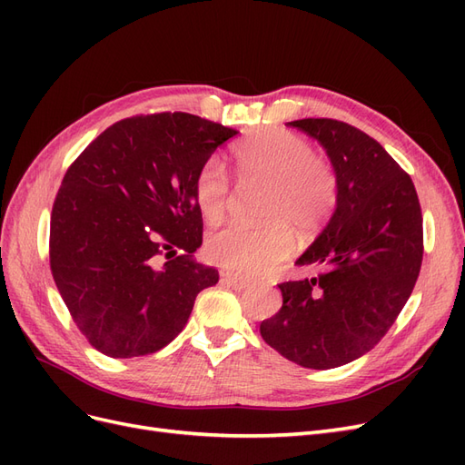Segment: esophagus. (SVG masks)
Masks as SVG:
<instances>
[{"label": "esophagus", "mask_w": 465, "mask_h": 465, "mask_svg": "<svg viewBox=\"0 0 465 465\" xmlns=\"http://www.w3.org/2000/svg\"><path fill=\"white\" fill-rule=\"evenodd\" d=\"M223 281H224V283H227L231 289H234V291H244V289H248V285H250L246 279L238 277V275H232V273H224V275H223Z\"/></svg>", "instance_id": "34e87169"}]
</instances>
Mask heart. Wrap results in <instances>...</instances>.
Returning <instances> with one entry per match:
<instances>
[{"mask_svg": "<svg viewBox=\"0 0 465 465\" xmlns=\"http://www.w3.org/2000/svg\"><path fill=\"white\" fill-rule=\"evenodd\" d=\"M238 174L246 184L270 188L260 221L263 227H224L207 238V258L238 275L270 272L292 250L289 229L301 234L318 231L337 202L331 164L312 153L304 137L265 128L236 147ZM234 192L227 168L217 157L207 159L193 180V202L207 224H219L232 203Z\"/></svg>", "mask_w": 465, "mask_h": 465, "instance_id": "1", "label": "heart"}]
</instances>
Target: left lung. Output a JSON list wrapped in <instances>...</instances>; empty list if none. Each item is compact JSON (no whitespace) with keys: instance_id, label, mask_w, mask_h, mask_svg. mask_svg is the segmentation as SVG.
Masks as SVG:
<instances>
[{"instance_id":"obj_1","label":"left lung","mask_w":465,"mask_h":465,"mask_svg":"<svg viewBox=\"0 0 465 465\" xmlns=\"http://www.w3.org/2000/svg\"><path fill=\"white\" fill-rule=\"evenodd\" d=\"M287 125L328 151L337 207L297 260L320 273L279 283L283 306L260 333L301 367L335 369L378 345L410 299L423 262V215L411 176L374 137L333 118Z\"/></svg>"}]
</instances>
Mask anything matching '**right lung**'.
Returning <instances> with one entry per match:
<instances>
[{
    "instance_id": "add662e5",
    "label": "right lung",
    "mask_w": 465,
    "mask_h": 465,
    "mask_svg": "<svg viewBox=\"0 0 465 465\" xmlns=\"http://www.w3.org/2000/svg\"><path fill=\"white\" fill-rule=\"evenodd\" d=\"M236 134L186 112L139 114L69 164L50 217V270L96 351L130 359L163 349L219 281L193 258L203 236L193 180Z\"/></svg>"
}]
</instances>
